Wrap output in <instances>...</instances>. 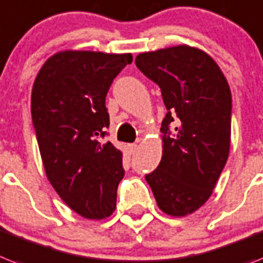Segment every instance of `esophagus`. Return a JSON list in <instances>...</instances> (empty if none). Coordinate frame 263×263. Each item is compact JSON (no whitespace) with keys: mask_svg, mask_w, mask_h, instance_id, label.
I'll list each match as a JSON object with an SVG mask.
<instances>
[{"mask_svg":"<svg viewBox=\"0 0 263 263\" xmlns=\"http://www.w3.org/2000/svg\"><path fill=\"white\" fill-rule=\"evenodd\" d=\"M137 144H130L129 145V151H130V153H134V152L137 151Z\"/></svg>","mask_w":263,"mask_h":263,"instance_id":"obj_1","label":"esophagus"}]
</instances>
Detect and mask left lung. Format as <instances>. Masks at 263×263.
<instances>
[{
	"mask_svg": "<svg viewBox=\"0 0 263 263\" xmlns=\"http://www.w3.org/2000/svg\"><path fill=\"white\" fill-rule=\"evenodd\" d=\"M136 64L160 86L168 108L161 161L145 179L158 208L183 218L210 199L229 158L230 86L207 52L186 44L142 52Z\"/></svg>",
	"mask_w": 263,
	"mask_h": 263,
	"instance_id": "left-lung-1",
	"label": "left lung"
}]
</instances>
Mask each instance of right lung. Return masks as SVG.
<instances>
[{
    "label": "right lung",
    "instance_id": "obj_1",
    "mask_svg": "<svg viewBox=\"0 0 263 263\" xmlns=\"http://www.w3.org/2000/svg\"><path fill=\"white\" fill-rule=\"evenodd\" d=\"M132 53L56 52L32 88V119L45 175L62 200L86 219L114 212L123 177L122 152L103 142L106 95Z\"/></svg>",
    "mask_w": 263,
    "mask_h": 263
}]
</instances>
